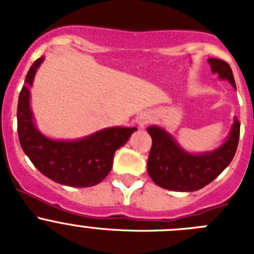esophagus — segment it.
I'll return each mask as SVG.
<instances>
[{
	"instance_id": "34e87169",
	"label": "esophagus",
	"mask_w": 254,
	"mask_h": 254,
	"mask_svg": "<svg viewBox=\"0 0 254 254\" xmlns=\"http://www.w3.org/2000/svg\"><path fill=\"white\" fill-rule=\"evenodd\" d=\"M150 114L146 113V112H143V113L138 114L137 118H136V123H137L138 128H145V126L150 122Z\"/></svg>"
}]
</instances>
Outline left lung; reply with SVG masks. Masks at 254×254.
<instances>
[{"instance_id": "1", "label": "left lung", "mask_w": 254, "mask_h": 254, "mask_svg": "<svg viewBox=\"0 0 254 254\" xmlns=\"http://www.w3.org/2000/svg\"><path fill=\"white\" fill-rule=\"evenodd\" d=\"M212 73L226 80L237 89L233 71L226 62L208 58ZM147 132L152 138V146L147 159V173L155 185L177 192H193L216 179L232 163L239 141L241 123L234 117V123L228 137L212 151L190 152L185 150L167 129L150 126Z\"/></svg>"}]
</instances>
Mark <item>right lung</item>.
I'll return each mask as SVG.
<instances>
[{
    "label": "right lung",
    "instance_id": "right-lung-1",
    "mask_svg": "<svg viewBox=\"0 0 254 254\" xmlns=\"http://www.w3.org/2000/svg\"><path fill=\"white\" fill-rule=\"evenodd\" d=\"M44 57L31 64L17 103L20 145L34 167L56 183L91 187L109 174L114 152L137 131L136 127H108L76 140H55L38 129L30 107V87Z\"/></svg>",
    "mask_w": 254,
    "mask_h": 254
}]
</instances>
